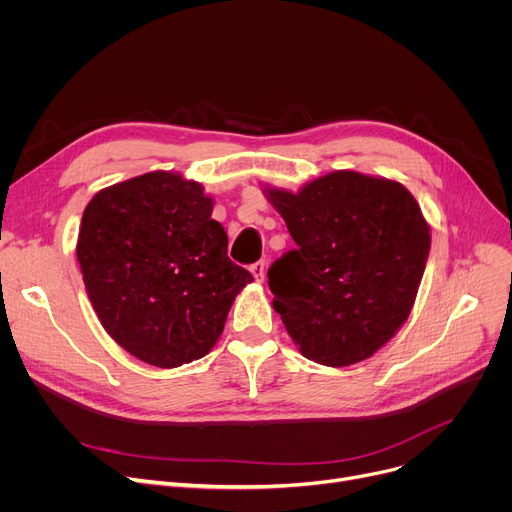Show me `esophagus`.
<instances>
[{"label":"esophagus","instance_id":"obj_1","mask_svg":"<svg viewBox=\"0 0 512 512\" xmlns=\"http://www.w3.org/2000/svg\"><path fill=\"white\" fill-rule=\"evenodd\" d=\"M251 274L255 276L257 282H263V278H265V261H255L251 265Z\"/></svg>","mask_w":512,"mask_h":512}]
</instances>
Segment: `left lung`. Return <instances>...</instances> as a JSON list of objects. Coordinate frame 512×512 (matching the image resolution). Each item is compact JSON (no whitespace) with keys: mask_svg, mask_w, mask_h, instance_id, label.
Returning a JSON list of instances; mask_svg holds the SVG:
<instances>
[{"mask_svg":"<svg viewBox=\"0 0 512 512\" xmlns=\"http://www.w3.org/2000/svg\"><path fill=\"white\" fill-rule=\"evenodd\" d=\"M263 193L297 242L267 284L301 355L348 367L378 353L407 321L432 247L415 197L396 180L353 170L299 193Z\"/></svg>","mask_w":512,"mask_h":512,"instance_id":"obj_1","label":"left lung"}]
</instances>
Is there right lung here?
Returning <instances> with one entry per match:
<instances>
[{
  "instance_id": "obj_1",
  "label": "right lung",
  "mask_w": 512,
  "mask_h": 512,
  "mask_svg": "<svg viewBox=\"0 0 512 512\" xmlns=\"http://www.w3.org/2000/svg\"><path fill=\"white\" fill-rule=\"evenodd\" d=\"M213 199L176 172H149L99 191L85 207L76 259L89 301L126 353L180 367L218 342L253 276L228 257Z\"/></svg>"
}]
</instances>
